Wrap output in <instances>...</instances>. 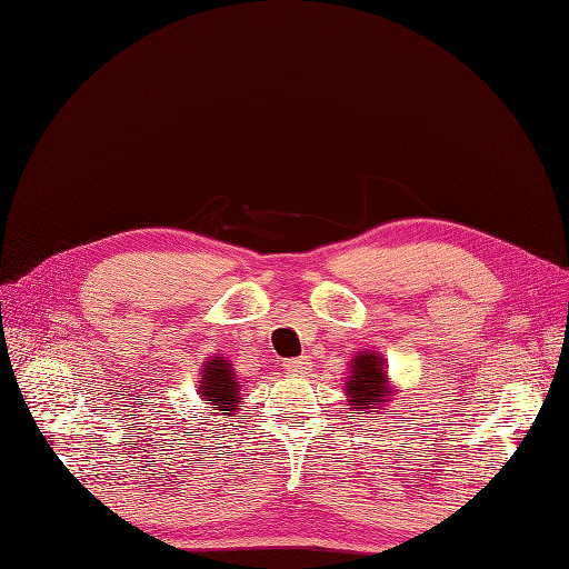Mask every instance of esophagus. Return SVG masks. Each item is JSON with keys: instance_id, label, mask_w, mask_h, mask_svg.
I'll return each instance as SVG.
<instances>
[{"instance_id": "obj_1", "label": "esophagus", "mask_w": 569, "mask_h": 569, "mask_svg": "<svg viewBox=\"0 0 569 569\" xmlns=\"http://www.w3.org/2000/svg\"><path fill=\"white\" fill-rule=\"evenodd\" d=\"M283 369H286V375H307L311 369V360L307 356L288 358V360H283Z\"/></svg>"}]
</instances>
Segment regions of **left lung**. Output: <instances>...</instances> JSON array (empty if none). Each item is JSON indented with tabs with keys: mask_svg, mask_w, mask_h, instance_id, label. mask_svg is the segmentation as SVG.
Returning a JSON list of instances; mask_svg holds the SVG:
<instances>
[{
	"mask_svg": "<svg viewBox=\"0 0 569 569\" xmlns=\"http://www.w3.org/2000/svg\"><path fill=\"white\" fill-rule=\"evenodd\" d=\"M346 392H349L351 398V413L379 409L375 405L386 402V392L390 390L386 386V367L379 362V356L375 353L356 356L349 383H346Z\"/></svg>",
	"mask_w": 569,
	"mask_h": 569,
	"instance_id": "8db88e82",
	"label": "left lung"
}]
</instances>
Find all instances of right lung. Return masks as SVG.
<instances>
[{
	"label": "right lung",
	"instance_id": "1",
	"mask_svg": "<svg viewBox=\"0 0 569 569\" xmlns=\"http://www.w3.org/2000/svg\"><path fill=\"white\" fill-rule=\"evenodd\" d=\"M200 398L216 411H223L226 416L234 411L237 402L241 400V390L232 375V365L228 360L216 358L207 362L204 379L200 386Z\"/></svg>",
	"mask_w": 569,
	"mask_h": 569
}]
</instances>
